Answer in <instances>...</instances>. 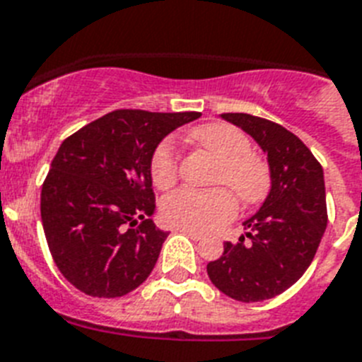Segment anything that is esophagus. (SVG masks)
I'll list each match as a JSON object with an SVG mask.
<instances>
[{"label": "esophagus", "instance_id": "1", "mask_svg": "<svg viewBox=\"0 0 362 362\" xmlns=\"http://www.w3.org/2000/svg\"><path fill=\"white\" fill-rule=\"evenodd\" d=\"M176 230L182 232V234H186V236H189L191 240H195V242H199V240H202V234H201V232L187 230V228H176Z\"/></svg>", "mask_w": 362, "mask_h": 362}]
</instances>
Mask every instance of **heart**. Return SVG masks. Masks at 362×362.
<instances>
[{
    "label": "heart",
    "mask_w": 362,
    "mask_h": 362,
    "mask_svg": "<svg viewBox=\"0 0 362 362\" xmlns=\"http://www.w3.org/2000/svg\"><path fill=\"white\" fill-rule=\"evenodd\" d=\"M191 141L219 161L214 184L227 186L243 204H258L272 189V171L260 156L251 152V139L225 122L199 126L189 134ZM151 176L156 187L167 189L178 178V158L171 141H161L151 158ZM193 189L173 191L161 202V217L175 228L208 232L221 227L236 216L238 204L230 191Z\"/></svg>",
    "instance_id": "heart-1"
}]
</instances>
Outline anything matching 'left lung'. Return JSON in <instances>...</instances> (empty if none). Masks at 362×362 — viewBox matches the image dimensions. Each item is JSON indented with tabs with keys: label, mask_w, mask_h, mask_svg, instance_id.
<instances>
[{
	"label": "left lung",
	"mask_w": 362,
	"mask_h": 362,
	"mask_svg": "<svg viewBox=\"0 0 362 362\" xmlns=\"http://www.w3.org/2000/svg\"><path fill=\"white\" fill-rule=\"evenodd\" d=\"M267 154L272 189L260 210L243 223L245 236L225 243L206 266L214 286L225 296L255 303L272 299L307 272L325 227L324 169L298 135L277 122L247 113H223Z\"/></svg>",
	"instance_id": "left-lung-1"
}]
</instances>
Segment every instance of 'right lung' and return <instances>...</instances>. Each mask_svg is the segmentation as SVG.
Returning <instances> with one entry per match:
<instances>
[{
    "mask_svg": "<svg viewBox=\"0 0 362 362\" xmlns=\"http://www.w3.org/2000/svg\"><path fill=\"white\" fill-rule=\"evenodd\" d=\"M201 113L117 110L63 141L40 193L55 266L93 298H120L154 269L169 236L156 227L151 158Z\"/></svg>",
    "mask_w": 362,
    "mask_h": 362,
    "instance_id": "obj_1",
    "label": "right lung"
}]
</instances>
